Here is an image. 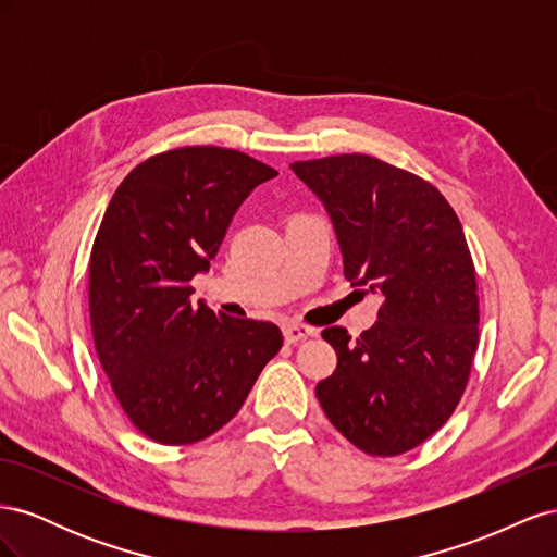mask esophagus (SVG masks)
<instances>
[{"label":"esophagus","mask_w":557,"mask_h":557,"mask_svg":"<svg viewBox=\"0 0 557 557\" xmlns=\"http://www.w3.org/2000/svg\"><path fill=\"white\" fill-rule=\"evenodd\" d=\"M283 334H285V342H288V344H299V342L309 339V336H313V334H315V330H313V327H309V325H297V323H290V325H285V327H283Z\"/></svg>","instance_id":"esophagus-1"}]
</instances>
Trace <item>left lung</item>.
<instances>
[{"label":"left lung","instance_id":"8db88e82","mask_svg":"<svg viewBox=\"0 0 557 557\" xmlns=\"http://www.w3.org/2000/svg\"><path fill=\"white\" fill-rule=\"evenodd\" d=\"M323 199L344 276L383 295L372 330H323L334 374L315 385L330 423L376 458L440 430L465 393L479 348V285L460 218L425 178L362 153L295 162Z\"/></svg>","mask_w":557,"mask_h":557}]
</instances>
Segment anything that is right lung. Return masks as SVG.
I'll list each match as a JSON object with an SVG mask.
<instances>
[{
	"instance_id": "right-lung-1",
	"label": "right lung",
	"mask_w": 557,
	"mask_h": 557,
	"mask_svg": "<svg viewBox=\"0 0 557 557\" xmlns=\"http://www.w3.org/2000/svg\"><path fill=\"white\" fill-rule=\"evenodd\" d=\"M278 172L242 150L183 146L117 185L90 252L99 364L132 425L164 446L207 440L237 416L283 346L274 323L193 305L234 213Z\"/></svg>"
}]
</instances>
